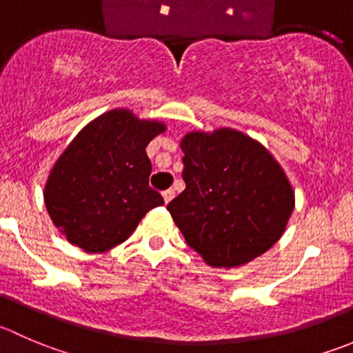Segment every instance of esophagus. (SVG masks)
Here are the masks:
<instances>
[{"label":"esophagus","instance_id":"34e87169","mask_svg":"<svg viewBox=\"0 0 353 353\" xmlns=\"http://www.w3.org/2000/svg\"><path fill=\"white\" fill-rule=\"evenodd\" d=\"M162 196H163V201H165V203H169V201L176 196V193H174V190H167V191H163Z\"/></svg>","mask_w":353,"mask_h":353}]
</instances>
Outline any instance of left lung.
<instances>
[{
  "label": "left lung",
  "instance_id": "obj_1",
  "mask_svg": "<svg viewBox=\"0 0 353 353\" xmlns=\"http://www.w3.org/2000/svg\"><path fill=\"white\" fill-rule=\"evenodd\" d=\"M181 150L186 190L167 210L190 248L214 268H238L268 252L295 207L271 153L234 129L190 132Z\"/></svg>",
  "mask_w": 353,
  "mask_h": 353
}]
</instances>
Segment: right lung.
I'll list each match as a JSON object with an SVG mask.
<instances>
[{"instance_id": "obj_1", "label": "right lung", "mask_w": 353, "mask_h": 353, "mask_svg": "<svg viewBox=\"0 0 353 353\" xmlns=\"http://www.w3.org/2000/svg\"><path fill=\"white\" fill-rule=\"evenodd\" d=\"M165 131L119 108L85 125L54 163L44 203L51 221L84 252H107L125 241L162 194L148 184L146 146Z\"/></svg>"}]
</instances>
